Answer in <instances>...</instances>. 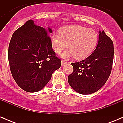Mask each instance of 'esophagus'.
Listing matches in <instances>:
<instances>
[{
  "instance_id": "1",
  "label": "esophagus",
  "mask_w": 123,
  "mask_h": 123,
  "mask_svg": "<svg viewBox=\"0 0 123 123\" xmlns=\"http://www.w3.org/2000/svg\"><path fill=\"white\" fill-rule=\"evenodd\" d=\"M66 63H67V62H66L65 61H64V60L62 61V66H63V65H65Z\"/></svg>"
}]
</instances>
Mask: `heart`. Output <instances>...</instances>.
I'll use <instances>...</instances> for the list:
<instances>
[{
  "mask_svg": "<svg viewBox=\"0 0 123 123\" xmlns=\"http://www.w3.org/2000/svg\"><path fill=\"white\" fill-rule=\"evenodd\" d=\"M98 41V34L95 29L81 26H69L60 29V34H53L51 44L56 54L68 47L61 56L68 58L74 56L80 60L86 58L94 50Z\"/></svg>",
  "mask_w": 123,
  "mask_h": 123,
  "instance_id": "obj_1",
  "label": "heart"
}]
</instances>
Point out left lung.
<instances>
[{"mask_svg": "<svg viewBox=\"0 0 123 123\" xmlns=\"http://www.w3.org/2000/svg\"><path fill=\"white\" fill-rule=\"evenodd\" d=\"M113 42L104 31L95 50L85 60L72 63L73 71L68 77L71 87L79 94L88 95L97 92L106 83L113 62Z\"/></svg>", "mask_w": 123, "mask_h": 123, "instance_id": "1", "label": "left lung"}]
</instances>
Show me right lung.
Wrapping results in <instances>:
<instances>
[{"mask_svg": "<svg viewBox=\"0 0 123 123\" xmlns=\"http://www.w3.org/2000/svg\"><path fill=\"white\" fill-rule=\"evenodd\" d=\"M52 29L30 19L14 32L8 47L10 68L15 82L24 91L36 92L45 86L61 60L52 49Z\"/></svg>", "mask_w": 123, "mask_h": 123, "instance_id": "1", "label": "right lung"}]
</instances>
